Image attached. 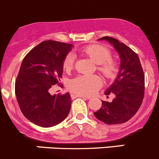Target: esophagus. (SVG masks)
Instances as JSON below:
<instances>
[{"mask_svg":"<svg viewBox=\"0 0 159 159\" xmlns=\"http://www.w3.org/2000/svg\"><path fill=\"white\" fill-rule=\"evenodd\" d=\"M71 97H72V98H86V99H87V100L89 99V98H87V97H85V96H84V95H81V94H76V93H73V94L71 95Z\"/></svg>","mask_w":159,"mask_h":159,"instance_id":"esophagus-1","label":"esophagus"}]
</instances>
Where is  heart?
Instances as JSON below:
<instances>
[{
	"instance_id": "1",
	"label": "heart",
	"mask_w": 159,
	"mask_h": 159,
	"mask_svg": "<svg viewBox=\"0 0 159 159\" xmlns=\"http://www.w3.org/2000/svg\"><path fill=\"white\" fill-rule=\"evenodd\" d=\"M83 53L95 64L98 69L107 79H112L118 72V66L114 60L111 59V52L108 48L101 45H90L83 49ZM74 57L72 54L66 56L63 62L65 70H71L73 67ZM101 86V80L98 75H79L70 82L69 87L74 93L84 95H90Z\"/></svg>"
}]
</instances>
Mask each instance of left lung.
Instances as JSON below:
<instances>
[{"label":"left lung","mask_w":159,"mask_h":159,"mask_svg":"<svg viewBox=\"0 0 159 159\" xmlns=\"http://www.w3.org/2000/svg\"><path fill=\"white\" fill-rule=\"evenodd\" d=\"M112 45L120 58L119 71L105 94H114L111 102L102 101L101 108L93 112L98 120L108 125L127 122L137 113L144 96V75L139 57L132 49L116 39L104 37Z\"/></svg>","instance_id":"1"}]
</instances>
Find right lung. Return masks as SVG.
<instances>
[{
    "label": "right lung",
    "instance_id": "right-lung-1",
    "mask_svg": "<svg viewBox=\"0 0 159 159\" xmlns=\"http://www.w3.org/2000/svg\"><path fill=\"white\" fill-rule=\"evenodd\" d=\"M72 44L46 40L25 55L16 82V95L27 119L42 127L62 122L71 108V96L50 93L62 76L63 62Z\"/></svg>",
    "mask_w": 159,
    "mask_h": 159
}]
</instances>
